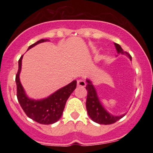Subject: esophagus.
I'll return each mask as SVG.
<instances>
[{"mask_svg": "<svg viewBox=\"0 0 153 153\" xmlns=\"http://www.w3.org/2000/svg\"><path fill=\"white\" fill-rule=\"evenodd\" d=\"M86 85V83L84 80H82L80 79V80H78V86L79 87H85Z\"/></svg>", "mask_w": 153, "mask_h": 153, "instance_id": "34e87169", "label": "esophagus"}]
</instances>
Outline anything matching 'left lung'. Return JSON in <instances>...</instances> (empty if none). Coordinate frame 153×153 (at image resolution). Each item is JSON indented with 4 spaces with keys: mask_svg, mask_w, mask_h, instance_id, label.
<instances>
[{
    "mask_svg": "<svg viewBox=\"0 0 153 153\" xmlns=\"http://www.w3.org/2000/svg\"><path fill=\"white\" fill-rule=\"evenodd\" d=\"M116 50L118 54H126L131 60V57L127 52H124L122 48L118 44L114 43ZM86 90L88 91L87 99H86V109L90 118L95 122L100 124H111L122 119L125 114L119 116L111 114L103 107L99 99L96 88L93 85L92 82L87 79Z\"/></svg>",
    "mask_w": 153,
    "mask_h": 153,
    "instance_id": "1",
    "label": "left lung"
}]
</instances>
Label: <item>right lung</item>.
Segmentation results:
<instances>
[{
    "label": "right lung",
    "mask_w": 153,
    "mask_h": 153,
    "mask_svg": "<svg viewBox=\"0 0 153 153\" xmlns=\"http://www.w3.org/2000/svg\"><path fill=\"white\" fill-rule=\"evenodd\" d=\"M50 41L49 39H40L28 48H32L39 43ZM23 55L19 60V70L16 75L17 87V99L21 106L28 117L42 124H51L55 123L61 118L67 100L76 88L77 81L73 80L65 86L42 99H33L28 97L22 83L19 75L22 71Z\"/></svg>",
    "instance_id": "right-lung-1"
}]
</instances>
